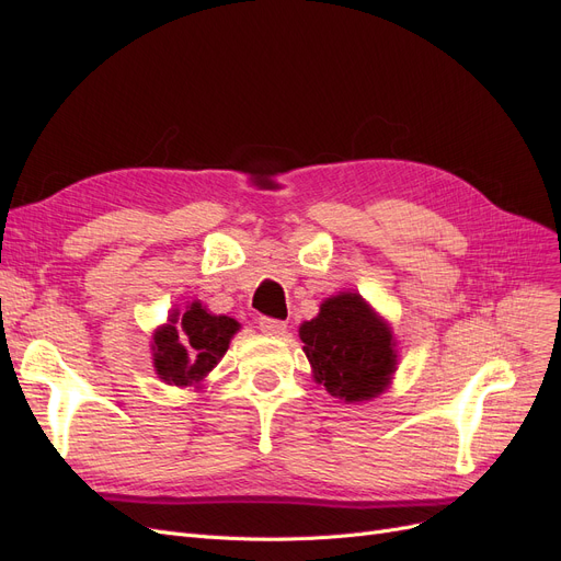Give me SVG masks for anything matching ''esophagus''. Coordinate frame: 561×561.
Instances as JSON below:
<instances>
[{
	"label": "esophagus",
	"mask_w": 561,
	"mask_h": 561,
	"mask_svg": "<svg viewBox=\"0 0 561 561\" xmlns=\"http://www.w3.org/2000/svg\"><path fill=\"white\" fill-rule=\"evenodd\" d=\"M260 330L266 334H283L287 330V322L264 316V318H260Z\"/></svg>",
	"instance_id": "34e87169"
}]
</instances>
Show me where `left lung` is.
I'll use <instances>...</instances> for the list:
<instances>
[{"mask_svg": "<svg viewBox=\"0 0 561 561\" xmlns=\"http://www.w3.org/2000/svg\"><path fill=\"white\" fill-rule=\"evenodd\" d=\"M316 381L334 398L360 402L379 396L396 369L393 334L360 295L342 293L299 328Z\"/></svg>", "mask_w": 561, "mask_h": 561, "instance_id": "obj_1", "label": "left lung"}]
</instances>
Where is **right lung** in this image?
Segmentation results:
<instances>
[{
    "label": "right lung",
    "mask_w": 561,
    "mask_h": 561,
    "mask_svg": "<svg viewBox=\"0 0 561 561\" xmlns=\"http://www.w3.org/2000/svg\"><path fill=\"white\" fill-rule=\"evenodd\" d=\"M239 322L229 316H213L194 301L182 316L173 313L171 325L154 334V367L173 386L198 383L229 348Z\"/></svg>",
    "instance_id": "obj_1"
}]
</instances>
